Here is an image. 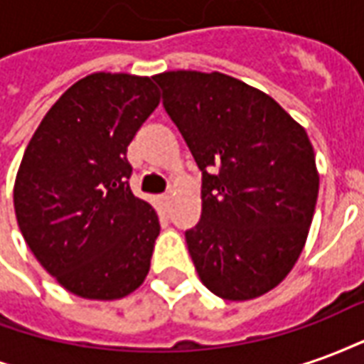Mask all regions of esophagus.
I'll use <instances>...</instances> for the list:
<instances>
[{
    "instance_id": "obj_1",
    "label": "esophagus",
    "mask_w": 364,
    "mask_h": 364,
    "mask_svg": "<svg viewBox=\"0 0 364 364\" xmlns=\"http://www.w3.org/2000/svg\"><path fill=\"white\" fill-rule=\"evenodd\" d=\"M171 197H173V191H166V193L161 195V203H164V205H169V203H171Z\"/></svg>"
}]
</instances>
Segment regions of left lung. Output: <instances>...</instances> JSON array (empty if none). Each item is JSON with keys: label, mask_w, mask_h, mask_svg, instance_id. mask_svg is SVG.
<instances>
[{"label": "left lung", "mask_w": 364, "mask_h": 364, "mask_svg": "<svg viewBox=\"0 0 364 364\" xmlns=\"http://www.w3.org/2000/svg\"><path fill=\"white\" fill-rule=\"evenodd\" d=\"M198 169L200 220L185 232L200 281L232 302L263 296L304 250L320 175L302 124L220 72L154 75Z\"/></svg>", "instance_id": "obj_1"}]
</instances>
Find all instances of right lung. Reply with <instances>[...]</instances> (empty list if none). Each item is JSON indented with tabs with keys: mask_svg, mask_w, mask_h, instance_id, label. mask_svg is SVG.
<instances>
[{
	"mask_svg": "<svg viewBox=\"0 0 364 364\" xmlns=\"http://www.w3.org/2000/svg\"><path fill=\"white\" fill-rule=\"evenodd\" d=\"M158 105L148 75H85L52 105L23 154L13 187L21 234L75 296L119 300L148 277L159 218L130 191L127 148Z\"/></svg>",
	"mask_w": 364,
	"mask_h": 364,
	"instance_id": "obj_1",
	"label": "right lung"
}]
</instances>
